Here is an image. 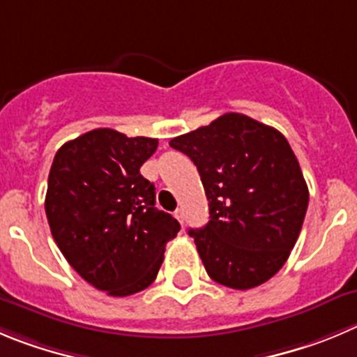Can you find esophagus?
<instances>
[{"label": "esophagus", "instance_id": "1", "mask_svg": "<svg viewBox=\"0 0 357 357\" xmlns=\"http://www.w3.org/2000/svg\"><path fill=\"white\" fill-rule=\"evenodd\" d=\"M174 216H176V218H178L179 222H181V224H183V211H181V209H178V211L174 213Z\"/></svg>", "mask_w": 357, "mask_h": 357}]
</instances>
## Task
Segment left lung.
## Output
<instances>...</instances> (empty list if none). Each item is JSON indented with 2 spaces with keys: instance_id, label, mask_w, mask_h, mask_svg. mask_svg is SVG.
<instances>
[{
  "instance_id": "obj_1",
  "label": "left lung",
  "mask_w": 357,
  "mask_h": 357,
  "mask_svg": "<svg viewBox=\"0 0 357 357\" xmlns=\"http://www.w3.org/2000/svg\"><path fill=\"white\" fill-rule=\"evenodd\" d=\"M197 165L209 222L190 229L208 275L246 291L282 269L301 232L308 186L287 139L273 126L227 112L174 137Z\"/></svg>"
}]
</instances>
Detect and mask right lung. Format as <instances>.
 <instances>
[{
	"label": "right lung",
	"instance_id": "add662e5",
	"mask_svg": "<svg viewBox=\"0 0 357 357\" xmlns=\"http://www.w3.org/2000/svg\"><path fill=\"white\" fill-rule=\"evenodd\" d=\"M158 139L96 128L65 142L51 165L45 215L61 254L109 296H130L155 282L178 220L155 208V185L141 165Z\"/></svg>",
	"mask_w": 357,
	"mask_h": 357
}]
</instances>
